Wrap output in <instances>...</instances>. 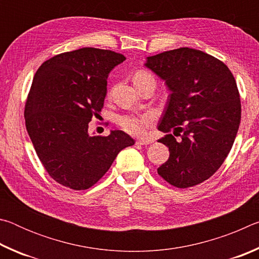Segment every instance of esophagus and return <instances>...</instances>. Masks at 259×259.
I'll list each match as a JSON object with an SVG mask.
<instances>
[{
    "mask_svg": "<svg viewBox=\"0 0 259 259\" xmlns=\"http://www.w3.org/2000/svg\"><path fill=\"white\" fill-rule=\"evenodd\" d=\"M153 139L146 138V139H139L136 142V145H148V144H152Z\"/></svg>",
    "mask_w": 259,
    "mask_h": 259,
    "instance_id": "34e87169",
    "label": "esophagus"
}]
</instances>
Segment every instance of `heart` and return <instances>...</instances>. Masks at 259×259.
<instances>
[{"instance_id":"b5f03b06","label":"heart","mask_w":259,"mask_h":259,"mask_svg":"<svg viewBox=\"0 0 259 259\" xmlns=\"http://www.w3.org/2000/svg\"><path fill=\"white\" fill-rule=\"evenodd\" d=\"M151 74L145 71H138L134 75V83L143 78L150 77ZM155 120V114L153 112L145 113H128L122 114L117 116L116 123L120 128L125 131L126 134L133 136H143L146 133L148 126H150Z\"/></svg>"}]
</instances>
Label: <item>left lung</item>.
Wrapping results in <instances>:
<instances>
[{
    "label": "left lung",
    "mask_w": 259,
    "mask_h": 259,
    "mask_svg": "<svg viewBox=\"0 0 259 259\" xmlns=\"http://www.w3.org/2000/svg\"><path fill=\"white\" fill-rule=\"evenodd\" d=\"M145 66L170 90L157 126L168 133L159 142L170 155L157 174L175 187L198 185L223 164L238 134L241 102L235 78L223 61L191 48L147 57Z\"/></svg>",
    "instance_id": "1"
}]
</instances>
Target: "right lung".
<instances>
[{
  "label": "right lung",
  "instance_id": "obj_1",
  "mask_svg": "<svg viewBox=\"0 0 259 259\" xmlns=\"http://www.w3.org/2000/svg\"><path fill=\"white\" fill-rule=\"evenodd\" d=\"M125 60L97 48L64 52L35 73L25 105L26 129L49 176L75 191L95 185L120 151L135 140L121 130L109 136L88 133L104 107L109 72Z\"/></svg>",
  "mask_w": 259,
  "mask_h": 259
}]
</instances>
